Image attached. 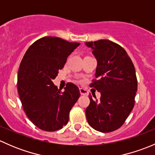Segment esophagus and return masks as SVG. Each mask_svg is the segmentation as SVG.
<instances>
[{
    "instance_id": "obj_1",
    "label": "esophagus",
    "mask_w": 155,
    "mask_h": 155,
    "mask_svg": "<svg viewBox=\"0 0 155 155\" xmlns=\"http://www.w3.org/2000/svg\"><path fill=\"white\" fill-rule=\"evenodd\" d=\"M79 91H80V94L82 95H87L88 94V92H87V90H85V89L84 88H79Z\"/></svg>"
}]
</instances>
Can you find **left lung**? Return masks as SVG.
Returning a JSON list of instances; mask_svg holds the SVG:
<instances>
[{"label":"left lung","instance_id":"obj_1","mask_svg":"<svg viewBox=\"0 0 155 155\" xmlns=\"http://www.w3.org/2000/svg\"><path fill=\"white\" fill-rule=\"evenodd\" d=\"M85 45L97 61L95 79L90 87L101 92L100 100L89 95L87 121L96 130L112 132L123 125L134 107L137 91L135 68L125 50L114 42L100 40Z\"/></svg>","mask_w":155,"mask_h":155}]
</instances>
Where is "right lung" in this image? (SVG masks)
<instances>
[{
	"label": "right lung",
	"instance_id": "add662e5",
	"mask_svg": "<svg viewBox=\"0 0 155 155\" xmlns=\"http://www.w3.org/2000/svg\"><path fill=\"white\" fill-rule=\"evenodd\" d=\"M79 44L56 37H42L30 46L21 60L18 95L28 118L43 130L55 131L66 125L70 109L80 96L74 84L69 82L61 91L52 82Z\"/></svg>",
	"mask_w": 155,
	"mask_h": 155
}]
</instances>
